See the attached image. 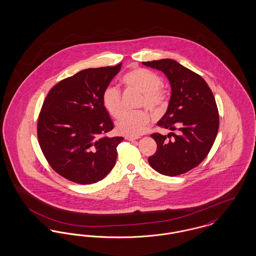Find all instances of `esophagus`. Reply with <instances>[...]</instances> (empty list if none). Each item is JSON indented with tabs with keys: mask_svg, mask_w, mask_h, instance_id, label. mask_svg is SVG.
<instances>
[{
	"mask_svg": "<svg viewBox=\"0 0 256 256\" xmlns=\"http://www.w3.org/2000/svg\"><path fill=\"white\" fill-rule=\"evenodd\" d=\"M126 140H128V141H134V140H137V139H139V137H135V136H128V135H126Z\"/></svg>",
	"mask_w": 256,
	"mask_h": 256,
	"instance_id": "1",
	"label": "esophagus"
}]
</instances>
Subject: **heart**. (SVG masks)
I'll list each match as a JSON object with an SVG mask.
<instances>
[{
    "mask_svg": "<svg viewBox=\"0 0 256 256\" xmlns=\"http://www.w3.org/2000/svg\"><path fill=\"white\" fill-rule=\"evenodd\" d=\"M122 80L128 87L144 94L142 106L154 113L162 110L166 102V93L161 89L163 82L158 74L148 69L137 68L126 74ZM102 102L112 117L117 118L121 114L122 97L117 86H106L102 94ZM150 116L146 112H124L116 122V128L120 134L138 136L146 132Z\"/></svg>",
    "mask_w": 256,
    "mask_h": 256,
    "instance_id": "b5f03b06",
    "label": "heart"
}]
</instances>
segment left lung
Here are the masks:
<instances>
[{
    "mask_svg": "<svg viewBox=\"0 0 256 256\" xmlns=\"http://www.w3.org/2000/svg\"><path fill=\"white\" fill-rule=\"evenodd\" d=\"M142 63L163 72L170 82L168 110L158 126L178 130V134H152L158 148L148 161L161 174H182L202 162L214 144L219 130L215 98L200 74L176 60L166 58Z\"/></svg>",
    "mask_w": 256,
    "mask_h": 256,
    "instance_id": "left-lung-1",
    "label": "left lung"
}]
</instances>
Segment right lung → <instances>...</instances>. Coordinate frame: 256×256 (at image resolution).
Here are the masks:
<instances>
[{
	"label": "right lung",
	"instance_id": "1",
	"mask_svg": "<svg viewBox=\"0 0 256 256\" xmlns=\"http://www.w3.org/2000/svg\"><path fill=\"white\" fill-rule=\"evenodd\" d=\"M89 68L50 90L37 121V137L50 166L64 178L91 184L104 178L117 159L122 137H108L114 126L102 94L121 70Z\"/></svg>",
	"mask_w": 256,
	"mask_h": 256
}]
</instances>
